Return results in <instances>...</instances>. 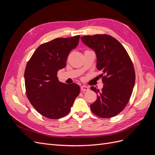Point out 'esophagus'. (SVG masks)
Listing matches in <instances>:
<instances>
[{"mask_svg":"<svg viewBox=\"0 0 155 155\" xmlns=\"http://www.w3.org/2000/svg\"><path fill=\"white\" fill-rule=\"evenodd\" d=\"M81 90L83 91H88V87H87V86H81Z\"/></svg>","mask_w":155,"mask_h":155,"instance_id":"obj_1","label":"esophagus"}]
</instances>
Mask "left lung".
<instances>
[{"label":"left lung","mask_w":155,"mask_h":155,"mask_svg":"<svg viewBox=\"0 0 155 155\" xmlns=\"http://www.w3.org/2000/svg\"><path fill=\"white\" fill-rule=\"evenodd\" d=\"M81 39L96 51L97 68L103 72L104 88L101 91L91 88L97 94L91 105V111L100 118H112L124 109L132 94L136 78L133 62L123 45L109 35H85Z\"/></svg>","instance_id":"1"}]
</instances>
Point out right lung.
Masks as SVG:
<instances>
[{"mask_svg": "<svg viewBox=\"0 0 155 155\" xmlns=\"http://www.w3.org/2000/svg\"><path fill=\"white\" fill-rule=\"evenodd\" d=\"M80 38H56L41 45L28 61L25 71L26 94L34 109L50 119L69 113L80 87L59 82L58 72L66 66L68 55Z\"/></svg>", "mask_w": 155, "mask_h": 155, "instance_id": "right-lung-1", "label": "right lung"}]
</instances>
